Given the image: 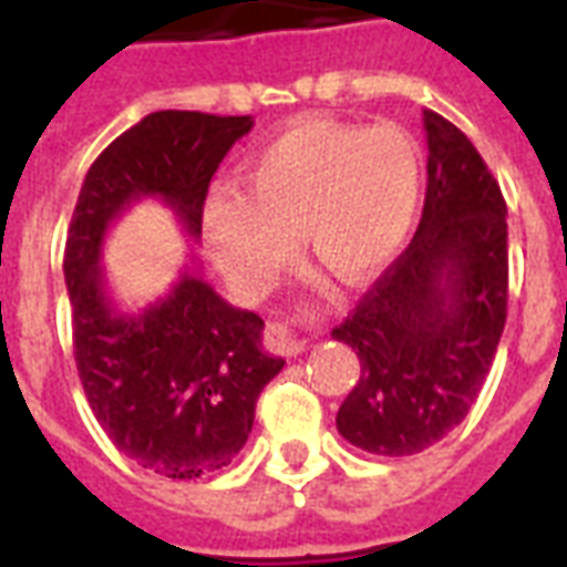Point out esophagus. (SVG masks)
<instances>
[{
  "mask_svg": "<svg viewBox=\"0 0 567 567\" xmlns=\"http://www.w3.org/2000/svg\"><path fill=\"white\" fill-rule=\"evenodd\" d=\"M267 344L274 347L276 353L297 355L306 350L309 338H306V332H300V329H293L291 323H270V327H267Z\"/></svg>",
  "mask_w": 567,
  "mask_h": 567,
  "instance_id": "1",
  "label": "esophagus"
}]
</instances>
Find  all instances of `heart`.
Returning <instances> with one entry per match:
<instances>
[{
  "label": "heart",
  "instance_id": "1",
  "mask_svg": "<svg viewBox=\"0 0 567 567\" xmlns=\"http://www.w3.org/2000/svg\"><path fill=\"white\" fill-rule=\"evenodd\" d=\"M243 190L203 205V238L244 293H261L297 249L347 285L368 282L409 244L421 214L423 153L409 128L297 120L240 167Z\"/></svg>",
  "mask_w": 567,
  "mask_h": 567
}]
</instances>
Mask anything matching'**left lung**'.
<instances>
[{"instance_id":"1","label":"left lung","mask_w":567,"mask_h":567,"mask_svg":"<svg viewBox=\"0 0 567 567\" xmlns=\"http://www.w3.org/2000/svg\"><path fill=\"white\" fill-rule=\"evenodd\" d=\"M426 199L405 252L332 329L362 373L338 432L377 456H414L471 412L506 327L509 229L501 185L450 120L423 111Z\"/></svg>"}]
</instances>
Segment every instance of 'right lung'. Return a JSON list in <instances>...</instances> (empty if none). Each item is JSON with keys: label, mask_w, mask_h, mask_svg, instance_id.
<instances>
[{"label": "right lung", "mask_w": 567, "mask_h": 567, "mask_svg": "<svg viewBox=\"0 0 567 567\" xmlns=\"http://www.w3.org/2000/svg\"><path fill=\"white\" fill-rule=\"evenodd\" d=\"M249 128L252 117L155 111L91 164L66 235L73 353L87 403L120 453L167 480L214 474L238 456L258 394L285 359L265 353V320L229 306L196 270L146 309H117L102 244L141 199L173 208L199 238L212 176Z\"/></svg>", "instance_id": "right-lung-1"}]
</instances>
